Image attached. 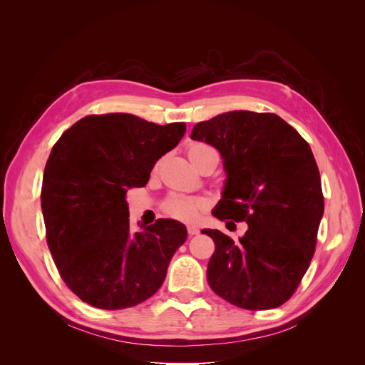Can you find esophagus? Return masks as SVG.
Returning a JSON list of instances; mask_svg holds the SVG:
<instances>
[{
  "mask_svg": "<svg viewBox=\"0 0 365 365\" xmlns=\"http://www.w3.org/2000/svg\"><path fill=\"white\" fill-rule=\"evenodd\" d=\"M187 233H189V236H196L197 233H200V228L190 225V227H187Z\"/></svg>",
  "mask_w": 365,
  "mask_h": 365,
  "instance_id": "esophagus-1",
  "label": "esophagus"
}]
</instances>
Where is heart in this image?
<instances>
[{
    "label": "heart",
    "instance_id": "1",
    "mask_svg": "<svg viewBox=\"0 0 365 365\" xmlns=\"http://www.w3.org/2000/svg\"><path fill=\"white\" fill-rule=\"evenodd\" d=\"M208 153H215V155H217V152L212 146L205 145V143H192V145L187 148V155H189L195 168H197V164H200V161L205 155H208ZM207 207L208 201L205 197L184 195H170L161 205L165 215L182 220V222H195V220L201 216V213L205 212Z\"/></svg>",
    "mask_w": 365,
    "mask_h": 365
}]
</instances>
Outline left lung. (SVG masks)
<instances>
[{"label": "left lung", "instance_id": "left-lung-1", "mask_svg": "<svg viewBox=\"0 0 365 365\" xmlns=\"http://www.w3.org/2000/svg\"><path fill=\"white\" fill-rule=\"evenodd\" d=\"M190 137L224 158L228 178L213 216L248 224L239 240L201 231L216 245L207 268L210 288L250 311L282 306L311 264L324 212L311 146L272 113L220 114L195 125Z\"/></svg>", "mask_w": 365, "mask_h": 365}]
</instances>
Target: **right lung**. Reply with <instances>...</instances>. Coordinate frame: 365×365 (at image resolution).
Listing matches in <instances>:
<instances>
[{"mask_svg":"<svg viewBox=\"0 0 365 365\" xmlns=\"http://www.w3.org/2000/svg\"><path fill=\"white\" fill-rule=\"evenodd\" d=\"M184 132V123L94 114L54 143L41 190L46 237L62 280L82 302L117 311L161 288L187 230L157 219L132 231L126 192L148 184L153 164Z\"/></svg>","mask_w":365,"mask_h":365,"instance_id":"1","label":"right lung"}]
</instances>
